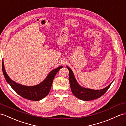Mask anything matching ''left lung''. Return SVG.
<instances>
[{"label":"left lung","mask_w":126,"mask_h":126,"mask_svg":"<svg viewBox=\"0 0 126 126\" xmlns=\"http://www.w3.org/2000/svg\"><path fill=\"white\" fill-rule=\"evenodd\" d=\"M67 68L69 70V83L72 93L76 98L82 100L88 101L98 98L106 93L113 82L108 86L100 90H94L83 88L78 84L72 69L68 66H67Z\"/></svg>","instance_id":"8db88e82"}]
</instances>
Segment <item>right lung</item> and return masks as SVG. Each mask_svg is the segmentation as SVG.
<instances>
[{
	"instance_id": "obj_1",
	"label": "right lung",
	"mask_w": 126,
	"mask_h": 126,
	"mask_svg": "<svg viewBox=\"0 0 126 126\" xmlns=\"http://www.w3.org/2000/svg\"><path fill=\"white\" fill-rule=\"evenodd\" d=\"M63 67L62 66H61L52 70L41 83L34 86H25L12 80L6 72L3 60L2 62L3 74L6 80L12 89L24 98L33 101L40 100L47 96L51 90L55 76Z\"/></svg>"
}]
</instances>
